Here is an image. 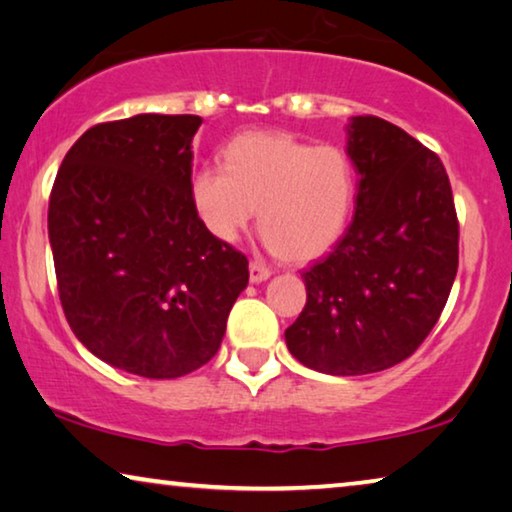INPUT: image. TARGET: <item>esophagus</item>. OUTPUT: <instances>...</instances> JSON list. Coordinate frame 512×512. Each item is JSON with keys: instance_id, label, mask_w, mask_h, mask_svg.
<instances>
[{"instance_id": "esophagus-1", "label": "esophagus", "mask_w": 512, "mask_h": 512, "mask_svg": "<svg viewBox=\"0 0 512 512\" xmlns=\"http://www.w3.org/2000/svg\"><path fill=\"white\" fill-rule=\"evenodd\" d=\"M272 274V270L267 265H263L261 261H251L249 263V279H251V283H261V281H265L267 277H270Z\"/></svg>"}]
</instances>
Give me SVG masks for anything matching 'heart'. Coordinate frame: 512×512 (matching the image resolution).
Returning <instances> with one entry per match:
<instances>
[{"mask_svg": "<svg viewBox=\"0 0 512 512\" xmlns=\"http://www.w3.org/2000/svg\"><path fill=\"white\" fill-rule=\"evenodd\" d=\"M224 157L226 167L201 164L190 183L196 215L215 238L233 242L256 208L265 245L286 261H311L341 238L357 199L355 167L341 148L245 132Z\"/></svg>", "mask_w": 512, "mask_h": 512, "instance_id": "obj_1", "label": "heart"}]
</instances>
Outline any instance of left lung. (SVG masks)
<instances>
[{
	"instance_id": "left-lung-1",
	"label": "left lung",
	"mask_w": 512,
	"mask_h": 512,
	"mask_svg": "<svg viewBox=\"0 0 512 512\" xmlns=\"http://www.w3.org/2000/svg\"><path fill=\"white\" fill-rule=\"evenodd\" d=\"M348 132L355 217L302 272L306 304L286 329L290 355L329 375L377 373L412 357L442 316L460 254L439 155L377 116H355Z\"/></svg>"
}]
</instances>
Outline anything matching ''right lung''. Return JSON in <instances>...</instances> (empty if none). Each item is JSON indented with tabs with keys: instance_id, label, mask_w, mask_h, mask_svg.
Segmentation results:
<instances>
[{
	"instance_id": "1",
	"label": "right lung",
	"mask_w": 512,
	"mask_h": 512,
	"mask_svg": "<svg viewBox=\"0 0 512 512\" xmlns=\"http://www.w3.org/2000/svg\"><path fill=\"white\" fill-rule=\"evenodd\" d=\"M201 116L139 114L98 123L54 178L47 231L59 300L98 359L151 380L217 355L247 256L196 215L192 137Z\"/></svg>"
}]
</instances>
